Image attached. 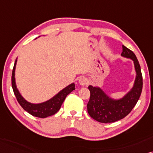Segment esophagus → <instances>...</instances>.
<instances>
[{"label": "esophagus", "mask_w": 153, "mask_h": 153, "mask_svg": "<svg viewBox=\"0 0 153 153\" xmlns=\"http://www.w3.org/2000/svg\"><path fill=\"white\" fill-rule=\"evenodd\" d=\"M78 82L81 85H85L87 83V80L84 76H81L78 79Z\"/></svg>", "instance_id": "esophagus-1"}]
</instances>
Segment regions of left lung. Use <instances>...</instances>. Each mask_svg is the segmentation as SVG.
I'll list each match as a JSON object with an SVG mask.
<instances>
[{
    "label": "left lung",
    "instance_id": "8db88e82",
    "mask_svg": "<svg viewBox=\"0 0 153 153\" xmlns=\"http://www.w3.org/2000/svg\"><path fill=\"white\" fill-rule=\"evenodd\" d=\"M121 56L133 60L136 73L134 86L122 99L109 97L100 87L89 85L90 99L87 103V112L91 117L101 123H111L126 117L135 106L143 88V78L138 61L135 54L123 45Z\"/></svg>",
    "mask_w": 153,
    "mask_h": 153
}]
</instances>
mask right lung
<instances>
[{
    "instance_id": "add662e5",
    "label": "right lung",
    "mask_w": 153,
    "mask_h": 153,
    "mask_svg": "<svg viewBox=\"0 0 153 153\" xmlns=\"http://www.w3.org/2000/svg\"><path fill=\"white\" fill-rule=\"evenodd\" d=\"M17 61V59L15 60L13 73H12V87H13L14 94H15L18 103H19L20 105L23 108L24 110H25L30 115L37 117L45 118L54 115L56 113H57L67 95L75 89L74 83H72V84L69 85L68 86L66 87L62 90H61L57 94H56L54 97H52V99L45 101V102L40 103H31L28 102L22 97L21 94L19 93V90L17 88V86H16L15 72Z\"/></svg>"
}]
</instances>
